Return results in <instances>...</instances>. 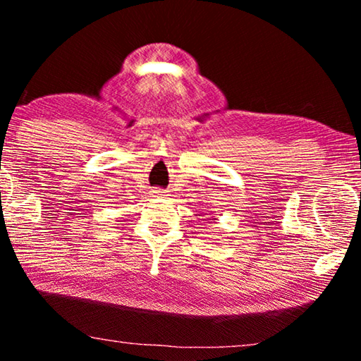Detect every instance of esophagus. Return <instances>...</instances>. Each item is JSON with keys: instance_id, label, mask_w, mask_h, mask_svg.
Here are the masks:
<instances>
[{"instance_id": "1", "label": "esophagus", "mask_w": 361, "mask_h": 361, "mask_svg": "<svg viewBox=\"0 0 361 361\" xmlns=\"http://www.w3.org/2000/svg\"><path fill=\"white\" fill-rule=\"evenodd\" d=\"M152 195H156V197H164L166 194H164L162 189H154V191H152Z\"/></svg>"}]
</instances>
